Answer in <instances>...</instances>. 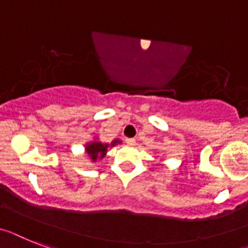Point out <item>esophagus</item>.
<instances>
[{
  "instance_id": "34e87169",
  "label": "esophagus",
  "mask_w": 248,
  "mask_h": 248,
  "mask_svg": "<svg viewBox=\"0 0 248 248\" xmlns=\"http://www.w3.org/2000/svg\"><path fill=\"white\" fill-rule=\"evenodd\" d=\"M126 143L128 146H134V145H136V140L135 139H126Z\"/></svg>"
}]
</instances>
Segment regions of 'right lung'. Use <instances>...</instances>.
Returning <instances> with one entry per match:
<instances>
[{"mask_svg": "<svg viewBox=\"0 0 248 248\" xmlns=\"http://www.w3.org/2000/svg\"><path fill=\"white\" fill-rule=\"evenodd\" d=\"M118 143H122V141H121L120 139H114L112 142L106 143L99 141L98 136H94L92 141H88V142L84 145V153L88 155L89 160H91L92 163H98L99 160H102L106 155H107L108 149L116 146Z\"/></svg>", "mask_w": 248, "mask_h": 248, "instance_id": "add662e5", "label": "right lung"}]
</instances>
